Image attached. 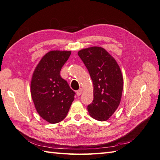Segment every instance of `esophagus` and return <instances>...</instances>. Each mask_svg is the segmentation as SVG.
Returning <instances> with one entry per match:
<instances>
[{
  "mask_svg": "<svg viewBox=\"0 0 160 160\" xmlns=\"http://www.w3.org/2000/svg\"><path fill=\"white\" fill-rule=\"evenodd\" d=\"M82 91H83V89H82L81 88V89H79V90H77V96H80L81 95V93H82Z\"/></svg>",
  "mask_w": 160,
  "mask_h": 160,
  "instance_id": "1",
  "label": "esophagus"
}]
</instances>
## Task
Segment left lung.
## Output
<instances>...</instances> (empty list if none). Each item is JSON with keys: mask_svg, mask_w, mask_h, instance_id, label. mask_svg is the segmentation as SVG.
Returning a JSON list of instances; mask_svg holds the SVG:
<instances>
[{"mask_svg": "<svg viewBox=\"0 0 160 160\" xmlns=\"http://www.w3.org/2000/svg\"><path fill=\"white\" fill-rule=\"evenodd\" d=\"M78 55L93 83V100L88 106L91 118L107 121L118 109L122 99L123 79L118 62L102 47L81 49Z\"/></svg>", "mask_w": 160, "mask_h": 160, "instance_id": "obj_1", "label": "left lung"}]
</instances>
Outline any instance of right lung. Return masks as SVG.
<instances>
[{"instance_id":"right-lung-1","label":"right lung","mask_w":160,"mask_h":160,"mask_svg":"<svg viewBox=\"0 0 160 160\" xmlns=\"http://www.w3.org/2000/svg\"><path fill=\"white\" fill-rule=\"evenodd\" d=\"M71 51H51L42 57L32 74L31 97L37 113L51 123L63 120L74 100L75 92L60 71Z\"/></svg>"}]
</instances>
